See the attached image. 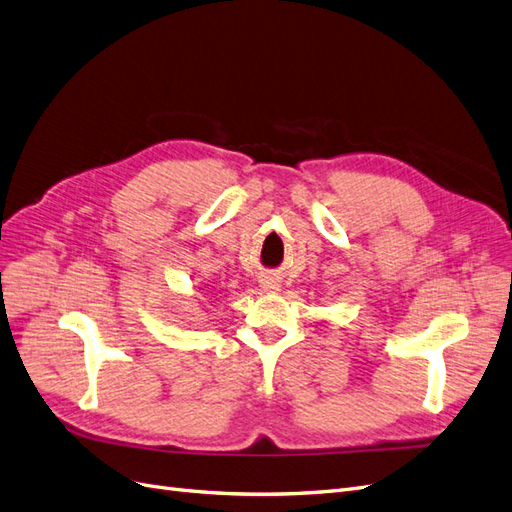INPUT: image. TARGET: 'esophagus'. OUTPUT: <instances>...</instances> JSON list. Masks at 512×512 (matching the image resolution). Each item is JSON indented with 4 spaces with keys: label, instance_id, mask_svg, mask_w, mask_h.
<instances>
[{
    "label": "esophagus",
    "instance_id": "34e87169",
    "mask_svg": "<svg viewBox=\"0 0 512 512\" xmlns=\"http://www.w3.org/2000/svg\"><path fill=\"white\" fill-rule=\"evenodd\" d=\"M260 286L265 290H277L280 288V282L273 280V277H265V280H260Z\"/></svg>",
    "mask_w": 512,
    "mask_h": 512
}]
</instances>
